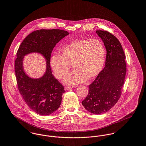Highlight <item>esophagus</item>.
Masks as SVG:
<instances>
[{
	"label": "esophagus",
	"mask_w": 146,
	"mask_h": 146,
	"mask_svg": "<svg viewBox=\"0 0 146 146\" xmlns=\"http://www.w3.org/2000/svg\"><path fill=\"white\" fill-rule=\"evenodd\" d=\"M71 89H72V88L70 87V86H66L64 88V90L66 91L69 90Z\"/></svg>",
	"instance_id": "obj_1"
}]
</instances>
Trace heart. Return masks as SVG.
Wrapping results in <instances>:
<instances>
[{"label":"heart","instance_id":"heart-1","mask_svg":"<svg viewBox=\"0 0 146 146\" xmlns=\"http://www.w3.org/2000/svg\"><path fill=\"white\" fill-rule=\"evenodd\" d=\"M60 52L61 55L51 56L50 65L54 76L61 79L68 75L70 64H73L76 70L64 81L71 85L95 79L103 70L106 60L104 44L97 39L70 40Z\"/></svg>","mask_w":146,"mask_h":146}]
</instances>
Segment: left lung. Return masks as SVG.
<instances>
[{
	"mask_svg": "<svg viewBox=\"0 0 146 146\" xmlns=\"http://www.w3.org/2000/svg\"><path fill=\"white\" fill-rule=\"evenodd\" d=\"M106 49L105 67L89 86V94L82 102L95 114L104 113L117 104L121 95L126 72L125 55L118 39L106 31H96Z\"/></svg>",
	"mask_w": 146,
	"mask_h": 146,
	"instance_id": "obj_1",
	"label": "left lung"
}]
</instances>
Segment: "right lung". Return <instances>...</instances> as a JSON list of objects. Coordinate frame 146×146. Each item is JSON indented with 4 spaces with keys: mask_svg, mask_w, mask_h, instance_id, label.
Wrapping results in <instances>:
<instances>
[{
    "mask_svg": "<svg viewBox=\"0 0 146 146\" xmlns=\"http://www.w3.org/2000/svg\"><path fill=\"white\" fill-rule=\"evenodd\" d=\"M69 33L61 29H40L32 32L22 42L15 62L19 90L28 107L36 113L48 115L60 106L64 87L56 79L51 70V52L57 43ZM31 53H38L46 60V70L39 78H32L23 68V58Z\"/></svg>",
    "mask_w": 146,
    "mask_h": 146,
    "instance_id": "1",
    "label": "right lung"
}]
</instances>
